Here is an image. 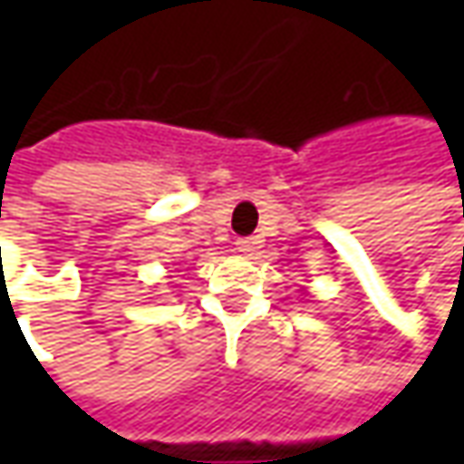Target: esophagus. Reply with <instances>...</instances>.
I'll list each match as a JSON object with an SVG mask.
<instances>
[{"label": "esophagus", "mask_w": 464, "mask_h": 464, "mask_svg": "<svg viewBox=\"0 0 464 464\" xmlns=\"http://www.w3.org/2000/svg\"><path fill=\"white\" fill-rule=\"evenodd\" d=\"M235 245H237V253H242V256H256L258 253V240L256 237H240Z\"/></svg>", "instance_id": "1"}]
</instances>
